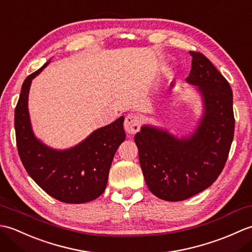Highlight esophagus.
<instances>
[{
	"label": "esophagus",
	"instance_id": "1",
	"mask_svg": "<svg viewBox=\"0 0 252 252\" xmlns=\"http://www.w3.org/2000/svg\"><path fill=\"white\" fill-rule=\"evenodd\" d=\"M141 118L136 116V115H127L126 120H125V130L126 133L129 134H135L136 132L140 131V126H141Z\"/></svg>",
	"mask_w": 252,
	"mask_h": 252
}]
</instances>
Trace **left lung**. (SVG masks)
<instances>
[{
    "label": "left lung",
    "mask_w": 252,
    "mask_h": 252,
    "mask_svg": "<svg viewBox=\"0 0 252 252\" xmlns=\"http://www.w3.org/2000/svg\"><path fill=\"white\" fill-rule=\"evenodd\" d=\"M189 54L186 82L194 85L202 101L194 132L178 137L167 129L144 125L134 136L148 189L167 201L187 199L211 186L225 165L234 137L231 87L205 55Z\"/></svg>",
    "instance_id": "8db88e82"
}]
</instances>
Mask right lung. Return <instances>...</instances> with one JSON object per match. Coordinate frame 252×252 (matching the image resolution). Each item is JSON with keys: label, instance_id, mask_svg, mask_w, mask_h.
Returning a JSON list of instances; mask_svg holds the SVG:
<instances>
[{"label": "right lung", "instance_id": "add662e5", "mask_svg": "<svg viewBox=\"0 0 252 252\" xmlns=\"http://www.w3.org/2000/svg\"><path fill=\"white\" fill-rule=\"evenodd\" d=\"M50 62L27 77L21 87L15 109L18 154L31 179L50 196L67 203L88 202L99 197L106 189L112 159L126 140L125 117L93 131L70 148L47 146L32 130L28 97L32 80Z\"/></svg>", "mask_w": 252, "mask_h": 252}]
</instances>
